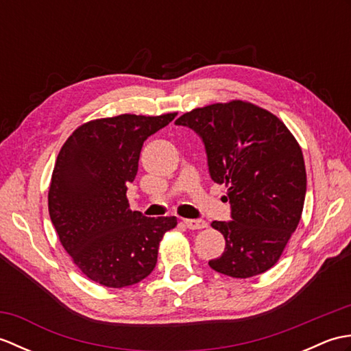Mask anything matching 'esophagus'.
<instances>
[{"mask_svg": "<svg viewBox=\"0 0 351 351\" xmlns=\"http://www.w3.org/2000/svg\"><path fill=\"white\" fill-rule=\"evenodd\" d=\"M184 225L189 229H204L206 228V221L202 219H185Z\"/></svg>", "mask_w": 351, "mask_h": 351, "instance_id": "34e87169", "label": "esophagus"}]
</instances>
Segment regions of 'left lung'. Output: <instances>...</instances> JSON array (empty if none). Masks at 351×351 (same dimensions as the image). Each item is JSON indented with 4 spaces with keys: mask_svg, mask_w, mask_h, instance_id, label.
<instances>
[{
    "mask_svg": "<svg viewBox=\"0 0 351 351\" xmlns=\"http://www.w3.org/2000/svg\"><path fill=\"white\" fill-rule=\"evenodd\" d=\"M175 125L202 138L211 180L228 187L232 220L211 223L226 247L208 264L240 279L267 271L302 217L306 169L297 140L270 111L244 101L195 108Z\"/></svg>",
    "mask_w": 351,
    "mask_h": 351,
    "instance_id": "obj_1",
    "label": "left lung"
}]
</instances>
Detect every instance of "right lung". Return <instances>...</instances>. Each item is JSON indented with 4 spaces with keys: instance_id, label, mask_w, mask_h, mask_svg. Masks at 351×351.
<instances>
[{
    "instance_id": "1",
    "label": "right lung",
    "mask_w": 351,
    "mask_h": 351,
    "mask_svg": "<svg viewBox=\"0 0 351 351\" xmlns=\"http://www.w3.org/2000/svg\"><path fill=\"white\" fill-rule=\"evenodd\" d=\"M176 113L121 114L81 125L57 156L48 210L60 243L88 279L123 288L152 273L162 235L176 217L131 211L126 190L136 180L145 140Z\"/></svg>"
}]
</instances>
